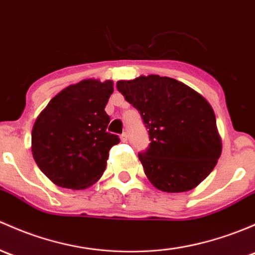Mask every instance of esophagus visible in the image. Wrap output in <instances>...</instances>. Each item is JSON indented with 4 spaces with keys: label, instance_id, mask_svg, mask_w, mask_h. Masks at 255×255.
Segmentation results:
<instances>
[{
    "label": "esophagus",
    "instance_id": "obj_1",
    "mask_svg": "<svg viewBox=\"0 0 255 255\" xmlns=\"http://www.w3.org/2000/svg\"><path fill=\"white\" fill-rule=\"evenodd\" d=\"M121 140L127 141V133H122V134H121Z\"/></svg>",
    "mask_w": 255,
    "mask_h": 255
}]
</instances>
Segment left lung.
Returning <instances> with one entry per match:
<instances>
[{"mask_svg":"<svg viewBox=\"0 0 255 255\" xmlns=\"http://www.w3.org/2000/svg\"><path fill=\"white\" fill-rule=\"evenodd\" d=\"M117 89L148 129L149 148L138 156L155 188L187 192L210 175L222 144L213 107L199 93L156 74L119 80Z\"/></svg>","mask_w":255,"mask_h":255,"instance_id":"obj_1","label":"left lung"}]
</instances>
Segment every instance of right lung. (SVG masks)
<instances>
[{"mask_svg":"<svg viewBox=\"0 0 255 255\" xmlns=\"http://www.w3.org/2000/svg\"><path fill=\"white\" fill-rule=\"evenodd\" d=\"M114 82L84 79L64 88L37 116L31 132L36 165L56 186L84 189L98 182L109 151L120 143L107 132L105 107Z\"/></svg>","mask_w":255,"mask_h":255,"instance_id":"right-lung-1","label":"right lung"}]
</instances>
